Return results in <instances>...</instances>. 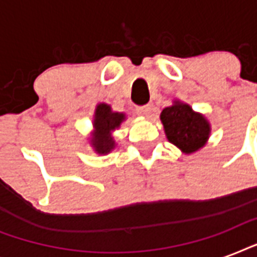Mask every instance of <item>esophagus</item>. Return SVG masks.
Masks as SVG:
<instances>
[{
    "label": "esophagus",
    "instance_id": "esophagus-1",
    "mask_svg": "<svg viewBox=\"0 0 257 257\" xmlns=\"http://www.w3.org/2000/svg\"><path fill=\"white\" fill-rule=\"evenodd\" d=\"M152 112V106L151 105H144V106H139L136 109V113L139 116H143V117H148Z\"/></svg>",
    "mask_w": 257,
    "mask_h": 257
}]
</instances>
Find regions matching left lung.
I'll return each mask as SVG.
<instances>
[{"instance_id":"obj_1","label":"left lung","mask_w":257,"mask_h":257,"mask_svg":"<svg viewBox=\"0 0 257 257\" xmlns=\"http://www.w3.org/2000/svg\"><path fill=\"white\" fill-rule=\"evenodd\" d=\"M160 120L169 143L184 155H192L204 148L211 136L212 128L207 117L177 98L171 106L163 109Z\"/></svg>"}]
</instances>
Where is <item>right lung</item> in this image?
<instances>
[{"label": "right lung", "instance_id": "1", "mask_svg": "<svg viewBox=\"0 0 257 257\" xmlns=\"http://www.w3.org/2000/svg\"><path fill=\"white\" fill-rule=\"evenodd\" d=\"M125 120L126 114L124 112H114L112 106L105 102L97 104L92 120L93 131L88 139L93 152L100 156L112 152L117 145L113 132L120 128Z\"/></svg>", "mask_w": 257, "mask_h": 257}]
</instances>
